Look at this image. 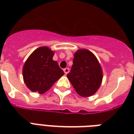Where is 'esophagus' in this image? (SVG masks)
Returning a JSON list of instances; mask_svg holds the SVG:
<instances>
[{"label": "esophagus", "instance_id": "obj_1", "mask_svg": "<svg viewBox=\"0 0 134 134\" xmlns=\"http://www.w3.org/2000/svg\"><path fill=\"white\" fill-rule=\"evenodd\" d=\"M64 72H65V74H68V72H69V71H70V70H69V68H66L64 69Z\"/></svg>", "mask_w": 134, "mask_h": 134}]
</instances>
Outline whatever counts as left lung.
<instances>
[{
	"mask_svg": "<svg viewBox=\"0 0 134 134\" xmlns=\"http://www.w3.org/2000/svg\"><path fill=\"white\" fill-rule=\"evenodd\" d=\"M67 77L80 96L88 97L99 88L103 73L94 54L87 49H79L75 53L72 66Z\"/></svg>",
	"mask_w": 134,
	"mask_h": 134,
	"instance_id": "1",
	"label": "left lung"
}]
</instances>
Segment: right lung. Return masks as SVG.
<instances>
[{"instance_id": "1", "label": "right lung", "mask_w": 134, "mask_h": 134, "mask_svg": "<svg viewBox=\"0 0 134 134\" xmlns=\"http://www.w3.org/2000/svg\"><path fill=\"white\" fill-rule=\"evenodd\" d=\"M54 53L47 47L36 49L23 67V77L29 89L44 94L64 74L52 59Z\"/></svg>"}]
</instances>
